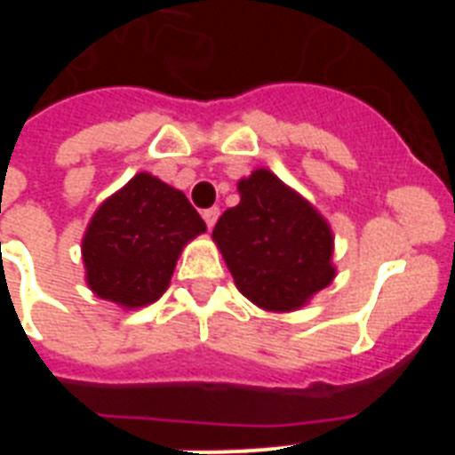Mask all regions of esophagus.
Instances as JSON below:
<instances>
[{"mask_svg": "<svg viewBox=\"0 0 455 455\" xmlns=\"http://www.w3.org/2000/svg\"><path fill=\"white\" fill-rule=\"evenodd\" d=\"M219 216H220V209H219V207L204 209V212H203V219H204V223H207L209 230H212V228H214L216 220H219Z\"/></svg>", "mask_w": 455, "mask_h": 455, "instance_id": "34e87169", "label": "esophagus"}]
</instances>
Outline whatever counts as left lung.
<instances>
[{"label":"left lung","mask_w":455,"mask_h":455,"mask_svg":"<svg viewBox=\"0 0 455 455\" xmlns=\"http://www.w3.org/2000/svg\"><path fill=\"white\" fill-rule=\"evenodd\" d=\"M239 204L223 212L212 239L235 284L267 312H293L335 280L331 225L268 168L239 180Z\"/></svg>","instance_id":"8db88e82"}]
</instances>
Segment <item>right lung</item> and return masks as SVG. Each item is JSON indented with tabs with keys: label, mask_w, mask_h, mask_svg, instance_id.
<instances>
[{
	"label": "right lung",
	"mask_w": 455,
	"mask_h": 455,
	"mask_svg": "<svg viewBox=\"0 0 455 455\" xmlns=\"http://www.w3.org/2000/svg\"><path fill=\"white\" fill-rule=\"evenodd\" d=\"M204 230L180 188L136 172L95 209L84 232L88 289L123 309L155 303L171 284L184 246Z\"/></svg>",
	"instance_id": "right-lung-1"
}]
</instances>
